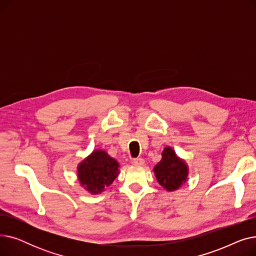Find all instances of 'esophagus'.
<instances>
[{"label":"esophagus","instance_id":"obj_1","mask_svg":"<svg viewBox=\"0 0 256 256\" xmlns=\"http://www.w3.org/2000/svg\"><path fill=\"white\" fill-rule=\"evenodd\" d=\"M132 165L135 166H142L144 164V160L142 158H132Z\"/></svg>","mask_w":256,"mask_h":256}]
</instances>
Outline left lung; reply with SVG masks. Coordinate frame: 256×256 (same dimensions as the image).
Listing matches in <instances>:
<instances>
[{
	"label": "left lung",
	"mask_w": 256,
	"mask_h": 256,
	"mask_svg": "<svg viewBox=\"0 0 256 256\" xmlns=\"http://www.w3.org/2000/svg\"><path fill=\"white\" fill-rule=\"evenodd\" d=\"M158 182L168 192L178 190L186 182L189 176V167L186 160L180 158L170 146L162 152V158L154 167Z\"/></svg>",
	"instance_id": "8db88e82"
}]
</instances>
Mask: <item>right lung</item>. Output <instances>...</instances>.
Masks as SVG:
<instances>
[{
  "label": "right lung",
  "mask_w": 256,
  "mask_h": 256,
  "mask_svg": "<svg viewBox=\"0 0 256 256\" xmlns=\"http://www.w3.org/2000/svg\"><path fill=\"white\" fill-rule=\"evenodd\" d=\"M119 164L104 150H93L78 166V182L92 195L100 194L119 174Z\"/></svg>",
  "instance_id": "obj_1"
}]
</instances>
